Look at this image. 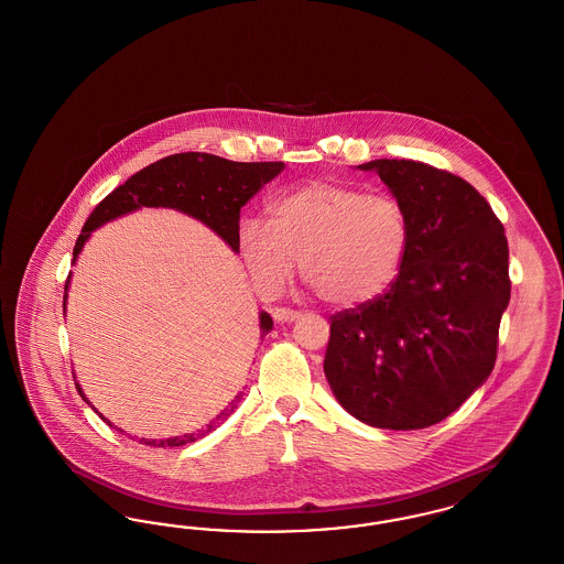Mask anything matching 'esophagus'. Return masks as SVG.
Returning a JSON list of instances; mask_svg holds the SVG:
<instances>
[{
	"instance_id": "34e87169",
	"label": "esophagus",
	"mask_w": 564,
	"mask_h": 564,
	"mask_svg": "<svg viewBox=\"0 0 564 564\" xmlns=\"http://www.w3.org/2000/svg\"><path fill=\"white\" fill-rule=\"evenodd\" d=\"M297 317H300V313L292 308H272V319L276 323H292Z\"/></svg>"
}]
</instances>
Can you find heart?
Instances as JSON below:
<instances>
[{"label":"heart","mask_w":564,"mask_h":564,"mask_svg":"<svg viewBox=\"0 0 564 564\" xmlns=\"http://www.w3.org/2000/svg\"><path fill=\"white\" fill-rule=\"evenodd\" d=\"M239 249L251 279L276 290L294 272L334 308H361L398 281L410 249L400 200L334 182H311L270 203V221L242 217Z\"/></svg>","instance_id":"obj_1"}]
</instances>
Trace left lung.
I'll use <instances>...</instances> for the list:
<instances>
[{"label":"left lung","mask_w":564,"mask_h":564,"mask_svg":"<svg viewBox=\"0 0 564 564\" xmlns=\"http://www.w3.org/2000/svg\"><path fill=\"white\" fill-rule=\"evenodd\" d=\"M410 221L393 288L332 315L323 370L338 403L378 430L444 421L490 376L510 304V249L482 194L425 162L370 161Z\"/></svg>","instance_id":"8db88e82"}]
</instances>
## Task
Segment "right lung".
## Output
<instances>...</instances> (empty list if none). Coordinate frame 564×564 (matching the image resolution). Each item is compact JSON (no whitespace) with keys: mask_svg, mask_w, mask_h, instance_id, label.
Segmentation results:
<instances>
[{"mask_svg":"<svg viewBox=\"0 0 564 564\" xmlns=\"http://www.w3.org/2000/svg\"><path fill=\"white\" fill-rule=\"evenodd\" d=\"M283 169H285L283 162H235L219 159L214 154H203V152H184V154H173V156L161 159V161L141 169L139 173H134L133 177H129L122 186H118L111 194H108L95 207V212L88 215V219L82 228V235L74 247L72 264H76L78 253H80L84 242L90 239L93 230H97L99 226L108 224L120 215L131 214L141 207H171L182 214L192 215L228 242L232 251H239L241 207H245L247 200L256 192L264 188L270 180H274ZM69 276H72V272H69ZM69 276L65 283L63 308L67 302ZM270 329H272V317L262 311L260 313V332H262L260 338H264ZM76 387H78L82 400L90 405V402L84 398L78 382H76ZM241 398L242 393H239L228 408H224L214 421L198 433H188L182 437H166V440L141 437L139 442L145 446H159V448H166V446L173 448V446H184L189 442H196L198 437L212 433L221 421H226L235 412ZM104 421L111 425L108 419H104Z\"/></svg>","mask_w":564,"mask_h":564,"instance_id":"add662e5","label":"right lung"}]
</instances>
